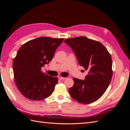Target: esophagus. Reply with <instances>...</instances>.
I'll use <instances>...</instances> for the list:
<instances>
[{
	"label": "esophagus",
	"mask_w": 130,
	"mask_h": 130,
	"mask_svg": "<svg viewBox=\"0 0 130 130\" xmlns=\"http://www.w3.org/2000/svg\"><path fill=\"white\" fill-rule=\"evenodd\" d=\"M58 79L60 80H64L66 78V77H62V76H58Z\"/></svg>",
	"instance_id": "obj_1"
}]
</instances>
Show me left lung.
<instances>
[{
  "label": "left lung",
  "mask_w": 130,
  "mask_h": 130,
  "mask_svg": "<svg viewBox=\"0 0 130 130\" xmlns=\"http://www.w3.org/2000/svg\"><path fill=\"white\" fill-rule=\"evenodd\" d=\"M64 42L72 48L79 64L88 72L84 80L73 78L70 95L80 103H92L103 95L111 81V55L100 42L84 36L68 38Z\"/></svg>",
  "instance_id": "1"
}]
</instances>
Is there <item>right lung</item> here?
<instances>
[{"mask_svg":"<svg viewBox=\"0 0 130 130\" xmlns=\"http://www.w3.org/2000/svg\"><path fill=\"white\" fill-rule=\"evenodd\" d=\"M64 38L41 37L23 44L13 61L15 83L20 92L32 100L49 96L57 84V77L43 73L41 68L52 60Z\"/></svg>","mask_w":130,"mask_h":130,"instance_id":"1","label":"right lung"}]
</instances>
